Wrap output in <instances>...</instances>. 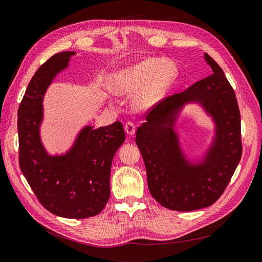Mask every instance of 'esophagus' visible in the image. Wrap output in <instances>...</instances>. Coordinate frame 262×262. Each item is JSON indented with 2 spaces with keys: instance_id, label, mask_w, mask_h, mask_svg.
Returning a JSON list of instances; mask_svg holds the SVG:
<instances>
[{
  "instance_id": "1",
  "label": "esophagus",
  "mask_w": 262,
  "mask_h": 262,
  "mask_svg": "<svg viewBox=\"0 0 262 262\" xmlns=\"http://www.w3.org/2000/svg\"><path fill=\"white\" fill-rule=\"evenodd\" d=\"M124 128H125V132H126L127 135H129V136L134 135V134H135V132H136V126L130 122L126 123L125 126H124Z\"/></svg>"
}]
</instances>
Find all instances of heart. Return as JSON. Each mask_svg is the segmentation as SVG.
<instances>
[{"mask_svg":"<svg viewBox=\"0 0 262 262\" xmlns=\"http://www.w3.org/2000/svg\"><path fill=\"white\" fill-rule=\"evenodd\" d=\"M177 76L175 65L162 58H147L119 73L117 87L120 92L137 93L138 106L147 107L162 98Z\"/></svg>","mask_w":262,"mask_h":262,"instance_id":"1","label":"heart"}]
</instances>
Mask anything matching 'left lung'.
Returning a JSON list of instances; mask_svg holds the SVG:
<instances>
[{
    "instance_id": "obj_1",
    "label": "left lung",
    "mask_w": 262,
    "mask_h": 262,
    "mask_svg": "<svg viewBox=\"0 0 262 262\" xmlns=\"http://www.w3.org/2000/svg\"><path fill=\"white\" fill-rule=\"evenodd\" d=\"M212 75L159 102L146 114L136 144L146 167L151 196L165 208L191 211L216 203L236 170L243 154L240 112L224 71L205 53ZM197 102L215 123V137L196 163L185 158L174 124L186 103Z\"/></svg>"
}]
</instances>
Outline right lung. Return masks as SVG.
Masks as SVG:
<instances>
[{"label":"right lung","instance_id":"right-lung-1","mask_svg":"<svg viewBox=\"0 0 262 262\" xmlns=\"http://www.w3.org/2000/svg\"><path fill=\"white\" fill-rule=\"evenodd\" d=\"M75 52H61L34 74L17 111L18 162L42 206L59 217L83 219L98 214L111 196L113 157L125 142L120 122L94 128L85 126L62 155H50L41 140L43 98L58 73L69 67Z\"/></svg>","mask_w":262,"mask_h":262}]
</instances>
